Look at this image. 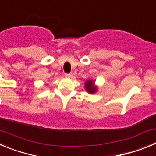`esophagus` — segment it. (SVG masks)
I'll list each match as a JSON object with an SVG mask.
<instances>
[{"label":"esophagus","instance_id":"34e87169","mask_svg":"<svg viewBox=\"0 0 156 156\" xmlns=\"http://www.w3.org/2000/svg\"><path fill=\"white\" fill-rule=\"evenodd\" d=\"M65 76H66V77H69H69H72L73 74H72V73H66V74H65Z\"/></svg>","mask_w":156,"mask_h":156}]
</instances>
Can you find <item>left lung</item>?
Here are the masks:
<instances>
[{
	"instance_id": "obj_1",
	"label": "left lung",
	"mask_w": 156,
	"mask_h": 156,
	"mask_svg": "<svg viewBox=\"0 0 156 156\" xmlns=\"http://www.w3.org/2000/svg\"><path fill=\"white\" fill-rule=\"evenodd\" d=\"M85 89L90 94H94L97 91L98 87L94 86V82L91 80H89L87 82H85Z\"/></svg>"
}]
</instances>
